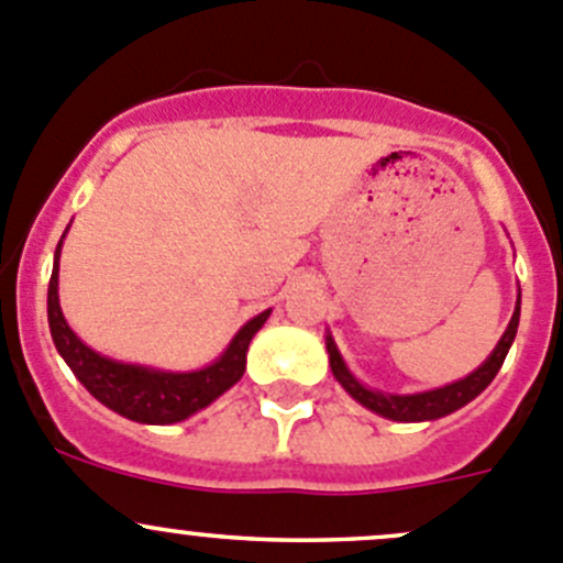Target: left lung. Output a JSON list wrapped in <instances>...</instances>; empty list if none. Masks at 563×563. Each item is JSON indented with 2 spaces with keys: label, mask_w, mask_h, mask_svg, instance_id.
<instances>
[{
  "label": "left lung",
  "mask_w": 563,
  "mask_h": 563,
  "mask_svg": "<svg viewBox=\"0 0 563 563\" xmlns=\"http://www.w3.org/2000/svg\"><path fill=\"white\" fill-rule=\"evenodd\" d=\"M517 325H520V295H517L515 314H511L504 336L498 339L495 350L487 355V361H484L478 369H473L471 375L463 377V380H454L449 383V386L432 388V391H419V394H386V391H377V388L364 386V383L347 369V364H344L342 353H339L331 333L325 336V350H328V361H331L333 377H336L339 386H342L355 402L364 405V408L372 410V413L383 416V419L413 424V421L443 419V416L454 413V410L465 408L471 399H476L478 394L493 383V377L498 375L500 366H504L506 353H509L511 342H515L517 336Z\"/></svg>",
  "instance_id": "1"
}]
</instances>
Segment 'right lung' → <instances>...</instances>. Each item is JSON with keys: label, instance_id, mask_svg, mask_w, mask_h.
Instances as JSON below:
<instances>
[{"label": "right lung", "instance_id": "add662e5", "mask_svg": "<svg viewBox=\"0 0 563 563\" xmlns=\"http://www.w3.org/2000/svg\"><path fill=\"white\" fill-rule=\"evenodd\" d=\"M59 252H63V241L54 252V271L48 282V328H52L57 353L100 405L139 424H177L208 408L241 380L246 372L249 344L254 333L265 325L271 309L252 317L232 336L224 353L202 369L166 372L155 366L125 364V361H114L87 347L65 320L59 309Z\"/></svg>", "mask_w": 563, "mask_h": 563}]
</instances>
